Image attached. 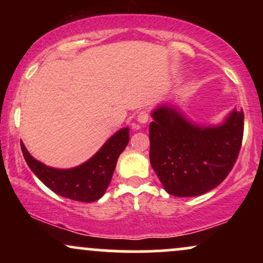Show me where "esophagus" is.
Listing matches in <instances>:
<instances>
[{"label":"esophagus","instance_id":"34e87169","mask_svg":"<svg viewBox=\"0 0 263 263\" xmlns=\"http://www.w3.org/2000/svg\"><path fill=\"white\" fill-rule=\"evenodd\" d=\"M149 120V115L147 111H141V112H138L137 115V121L140 123H147Z\"/></svg>","mask_w":263,"mask_h":263}]
</instances>
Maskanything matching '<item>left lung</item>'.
Wrapping results in <instances>:
<instances>
[{"instance_id":"left-lung-1","label":"left lung","mask_w":263,"mask_h":263,"mask_svg":"<svg viewBox=\"0 0 263 263\" xmlns=\"http://www.w3.org/2000/svg\"><path fill=\"white\" fill-rule=\"evenodd\" d=\"M152 117L149 161L165 192L174 197H197L228 177L242 143V108L211 127L193 125L167 105L156 108Z\"/></svg>"}]
</instances>
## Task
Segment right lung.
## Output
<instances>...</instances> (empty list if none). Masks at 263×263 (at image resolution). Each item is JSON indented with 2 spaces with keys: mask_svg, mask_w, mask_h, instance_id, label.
<instances>
[{
  "mask_svg": "<svg viewBox=\"0 0 263 263\" xmlns=\"http://www.w3.org/2000/svg\"><path fill=\"white\" fill-rule=\"evenodd\" d=\"M128 141V128H121L89 161L70 170H57L43 164L29 155L22 142L21 148L28 167L50 190L71 200L91 203L106 192L119 156Z\"/></svg>",
  "mask_w": 263,
  "mask_h": 263,
  "instance_id": "1",
  "label": "right lung"
}]
</instances>
